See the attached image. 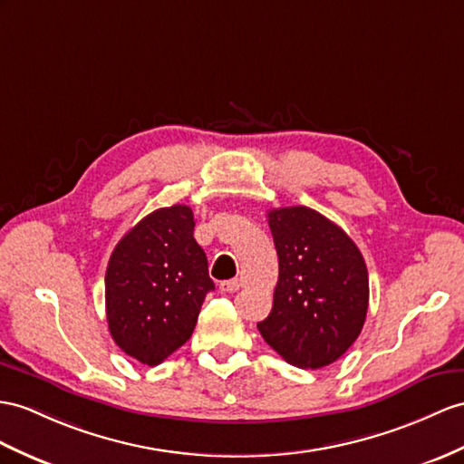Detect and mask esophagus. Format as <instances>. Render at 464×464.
Here are the masks:
<instances>
[{
  "mask_svg": "<svg viewBox=\"0 0 464 464\" xmlns=\"http://www.w3.org/2000/svg\"><path fill=\"white\" fill-rule=\"evenodd\" d=\"M240 287H242L240 279H228V281H222V284H220L222 293H236Z\"/></svg>",
  "mask_w": 464,
  "mask_h": 464,
  "instance_id": "34e87169",
  "label": "esophagus"
}]
</instances>
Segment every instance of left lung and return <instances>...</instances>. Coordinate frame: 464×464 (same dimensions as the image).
<instances>
[{
	"label": "left lung",
	"instance_id": "1",
	"mask_svg": "<svg viewBox=\"0 0 464 464\" xmlns=\"http://www.w3.org/2000/svg\"><path fill=\"white\" fill-rule=\"evenodd\" d=\"M279 257L274 307L257 323L264 341L299 368L333 364L353 346L368 311V269L350 236L321 212H267Z\"/></svg>",
	"mask_w": 464,
	"mask_h": 464
}]
</instances>
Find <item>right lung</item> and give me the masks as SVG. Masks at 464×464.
Listing matches in <instances>:
<instances>
[{
	"mask_svg": "<svg viewBox=\"0 0 464 464\" xmlns=\"http://www.w3.org/2000/svg\"><path fill=\"white\" fill-rule=\"evenodd\" d=\"M187 205L153 210L123 236L106 269V317L114 343L157 366L195 331L207 293V254Z\"/></svg>",
	"mask_w": 464,
	"mask_h": 464,
	"instance_id": "right-lung-1",
	"label": "right lung"
}]
</instances>
